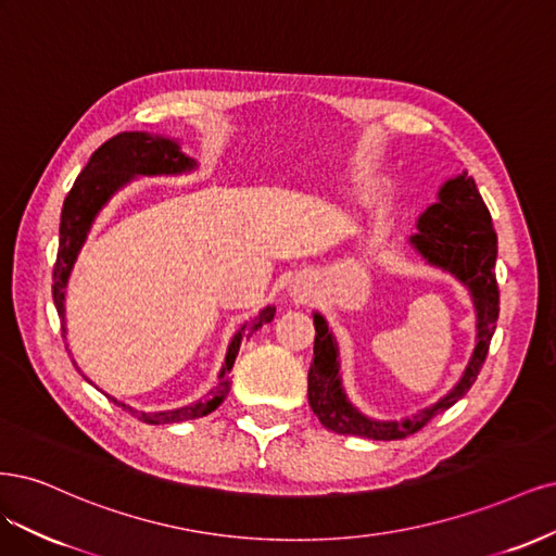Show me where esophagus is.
Masks as SVG:
<instances>
[{"instance_id": "obj_1", "label": "esophagus", "mask_w": 556, "mask_h": 556, "mask_svg": "<svg viewBox=\"0 0 556 556\" xmlns=\"http://www.w3.org/2000/svg\"><path fill=\"white\" fill-rule=\"evenodd\" d=\"M293 295H298V298H304V291H300V289H293Z\"/></svg>"}]
</instances>
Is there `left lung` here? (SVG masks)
<instances>
[{"instance_id": "8db88e82", "label": "left lung", "mask_w": 556, "mask_h": 556, "mask_svg": "<svg viewBox=\"0 0 556 556\" xmlns=\"http://www.w3.org/2000/svg\"><path fill=\"white\" fill-rule=\"evenodd\" d=\"M439 201L429 205L408 238L414 252L432 267L453 275L469 291L476 309V346L459 381L432 406L402 420H376L357 410L346 397L342 383L339 346L324 314L314 312V363L309 367L307 395L314 416L337 434H351L374 441L404 439L418 432L441 410L451 408L467 395L485 363L498 318V286L494 275L496 232L488 205L482 203L473 177L462 170L439 189Z\"/></svg>"}]
</instances>
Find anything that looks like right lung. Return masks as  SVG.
I'll return each instance as SVG.
<instances>
[{
    "mask_svg": "<svg viewBox=\"0 0 556 556\" xmlns=\"http://www.w3.org/2000/svg\"><path fill=\"white\" fill-rule=\"evenodd\" d=\"M199 168V161L187 156L180 148V142L168 136H156L148 131H124L105 140L103 146L89 156L87 166L78 175V180L71 187L60 219V249H58V263L52 270V300H55L58 314L62 318V332H66V286L74 265L78 261V254L83 244L87 242L89 230H92L99 212L111 203L113 195L127 187L136 177H156V175H185ZM275 318V307L267 304L252 320L232 334L224 365L217 376V386H214L205 400H195L187 406H177L168 410H154V414H146V410H136L134 406L113 400L124 410H129L131 416L148 425H168V422H185L193 418H203L217 408L230 390L228 374L236 365V357L240 351L242 339L256 332L261 326L270 324ZM87 379V376H85ZM89 381V379H87ZM92 383V381H89Z\"/></svg>",
    "mask_w": 556,
    "mask_h": 556,
    "instance_id": "obj_1",
    "label": "right lung"
}]
</instances>
